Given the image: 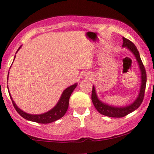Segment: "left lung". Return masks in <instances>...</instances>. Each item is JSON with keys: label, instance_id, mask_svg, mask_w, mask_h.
<instances>
[{"label": "left lung", "instance_id": "left-lung-1", "mask_svg": "<svg viewBox=\"0 0 154 154\" xmlns=\"http://www.w3.org/2000/svg\"><path fill=\"white\" fill-rule=\"evenodd\" d=\"M123 47H127L129 50L133 53L135 55L137 62H138L139 65H140V70H141L142 74V83L141 87H140V92L139 94V96L137 98V100L134 102L133 103L131 104L130 106H128L126 107H114L111 106L109 105L102 103L100 100H98L96 92H95V87H92V100L94 106L96 108V109L100 112L101 115H106V116L111 117H123L126 116L127 115L131 113V112H134L136 110L137 108H139L141 103H143V100L145 96V87H146V82H147V75H146V71H145V67H144L143 62L141 60V58L140 57V54L139 51H137L135 45L130 41L129 39H126V38L123 37Z\"/></svg>", "mask_w": 154, "mask_h": 154}]
</instances>
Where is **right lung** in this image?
I'll return each instance as SVG.
<instances>
[{"mask_svg": "<svg viewBox=\"0 0 154 154\" xmlns=\"http://www.w3.org/2000/svg\"><path fill=\"white\" fill-rule=\"evenodd\" d=\"M20 48V47L18 48L17 51H19ZM8 75H9V74H8ZM76 86L77 84H75L66 89L63 92V93H62V96L59 99L58 103L55 106V107L53 108L49 112L42 114V115H30V114L26 113L23 111L18 108L15 103L13 101L12 97H11L10 95H9V96L11 97V100L12 101V104L14 106V109H15L16 111L18 112V114L21 117H23L26 120L36 122V123H50L59 120V119H60L61 117H62L65 115L66 112H67V109H68L70 97L72 92H73V90L76 87Z\"/></svg>", "mask_w": 154, "mask_h": 154, "instance_id": "add662e5", "label": "right lung"}]
</instances>
